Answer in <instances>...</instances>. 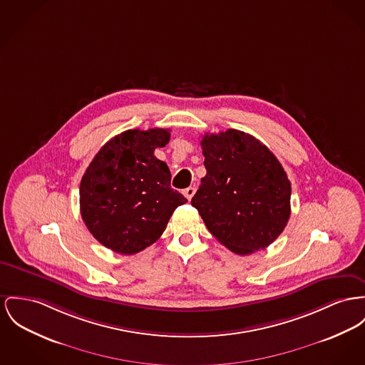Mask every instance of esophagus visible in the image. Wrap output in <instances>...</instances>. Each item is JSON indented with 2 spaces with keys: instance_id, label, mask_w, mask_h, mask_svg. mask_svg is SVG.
<instances>
[{
  "instance_id": "1",
  "label": "esophagus",
  "mask_w": 365,
  "mask_h": 365,
  "mask_svg": "<svg viewBox=\"0 0 365 365\" xmlns=\"http://www.w3.org/2000/svg\"><path fill=\"white\" fill-rule=\"evenodd\" d=\"M195 190L194 187H188V188H185L184 190V195H185V197L188 199V200H191L192 199V196L195 195Z\"/></svg>"
}]
</instances>
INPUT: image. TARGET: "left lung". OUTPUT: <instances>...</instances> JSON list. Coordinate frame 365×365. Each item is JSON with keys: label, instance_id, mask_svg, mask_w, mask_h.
Instances as JSON below:
<instances>
[{"label": "left lung", "instance_id": "1", "mask_svg": "<svg viewBox=\"0 0 365 365\" xmlns=\"http://www.w3.org/2000/svg\"><path fill=\"white\" fill-rule=\"evenodd\" d=\"M206 175L191 203L212 235L246 256L274 242L291 216V181L267 146L230 128L200 141Z\"/></svg>", "mask_w": 365, "mask_h": 365}]
</instances>
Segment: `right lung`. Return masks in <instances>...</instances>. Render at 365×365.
<instances>
[{"label":"right lung","instance_id":"right-lung-1","mask_svg":"<svg viewBox=\"0 0 365 365\" xmlns=\"http://www.w3.org/2000/svg\"><path fill=\"white\" fill-rule=\"evenodd\" d=\"M170 141L169 128L127 130L99 149L80 184V212L108 249L134 255L156 242L187 199L170 187L168 165L153 152Z\"/></svg>","mask_w":365,"mask_h":365}]
</instances>
